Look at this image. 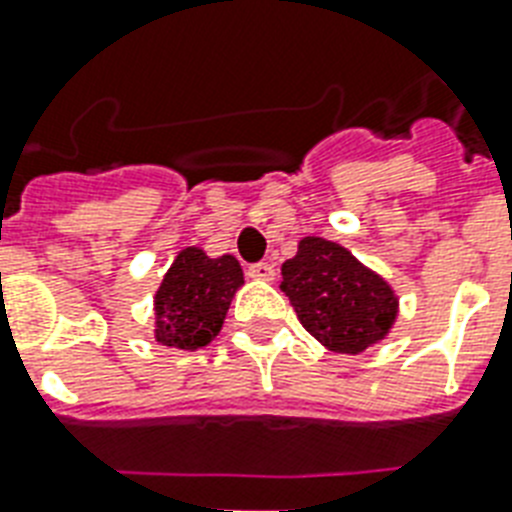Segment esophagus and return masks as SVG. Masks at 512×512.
I'll return each instance as SVG.
<instances>
[{
	"mask_svg": "<svg viewBox=\"0 0 512 512\" xmlns=\"http://www.w3.org/2000/svg\"><path fill=\"white\" fill-rule=\"evenodd\" d=\"M249 278H255V281H273L276 278V268L270 263L249 265Z\"/></svg>",
	"mask_w": 512,
	"mask_h": 512,
	"instance_id": "esophagus-1",
	"label": "esophagus"
}]
</instances>
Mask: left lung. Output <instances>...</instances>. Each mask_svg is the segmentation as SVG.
<instances>
[{
	"mask_svg": "<svg viewBox=\"0 0 512 512\" xmlns=\"http://www.w3.org/2000/svg\"><path fill=\"white\" fill-rule=\"evenodd\" d=\"M281 292L305 331L331 352L360 355L392 331L400 297L376 270L323 236L299 239L297 255L281 265Z\"/></svg>",
	"mask_w": 512,
	"mask_h": 512,
	"instance_id": "obj_1",
	"label": "left lung"
}]
</instances>
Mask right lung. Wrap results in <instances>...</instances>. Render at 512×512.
I'll use <instances>...</instances> for the list:
<instances>
[{"label": "right lung", "mask_w": 512, "mask_h": 512, "mask_svg": "<svg viewBox=\"0 0 512 512\" xmlns=\"http://www.w3.org/2000/svg\"><path fill=\"white\" fill-rule=\"evenodd\" d=\"M244 273L234 255L210 257L181 249L155 292V339L162 347L194 352L220 334Z\"/></svg>", "instance_id": "1"}]
</instances>
